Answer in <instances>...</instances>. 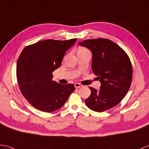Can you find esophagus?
<instances>
[{"mask_svg":"<svg viewBox=\"0 0 149 149\" xmlns=\"http://www.w3.org/2000/svg\"><path fill=\"white\" fill-rule=\"evenodd\" d=\"M74 86H75V88H79L81 87H82V85L80 83H75Z\"/></svg>","mask_w":149,"mask_h":149,"instance_id":"1","label":"esophagus"}]
</instances>
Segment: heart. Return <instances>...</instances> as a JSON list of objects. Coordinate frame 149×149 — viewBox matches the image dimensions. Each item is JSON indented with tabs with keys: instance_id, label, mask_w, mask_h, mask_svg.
<instances>
[{
	"instance_id": "heart-1",
	"label": "heart",
	"mask_w": 149,
	"mask_h": 149,
	"mask_svg": "<svg viewBox=\"0 0 149 149\" xmlns=\"http://www.w3.org/2000/svg\"><path fill=\"white\" fill-rule=\"evenodd\" d=\"M86 51H88V50L85 47H81L79 49L78 53H80V52H86Z\"/></svg>"
}]
</instances>
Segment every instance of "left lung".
<instances>
[{"label":"left lung","instance_id":"1","mask_svg":"<svg viewBox=\"0 0 149 149\" xmlns=\"http://www.w3.org/2000/svg\"><path fill=\"white\" fill-rule=\"evenodd\" d=\"M92 52L91 68L101 82L99 90L89 87L91 95L86 104L102 112L118 105L129 91L133 68L130 59L121 47L107 39H87L79 44Z\"/></svg>","mask_w":149,"mask_h":149}]
</instances>
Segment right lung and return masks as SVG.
Segmentation results:
<instances>
[{
	"instance_id": "add662e5",
	"label": "right lung",
	"mask_w": 149,
	"mask_h": 149,
	"mask_svg": "<svg viewBox=\"0 0 149 149\" xmlns=\"http://www.w3.org/2000/svg\"><path fill=\"white\" fill-rule=\"evenodd\" d=\"M77 39H48L25 47L16 65L18 84L24 97L36 109L52 112L63 106L75 88L52 80V73L60 67L66 51Z\"/></svg>"
}]
</instances>
